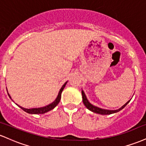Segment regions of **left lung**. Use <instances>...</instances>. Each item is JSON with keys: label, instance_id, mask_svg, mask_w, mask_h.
Segmentation results:
<instances>
[{"label": "left lung", "instance_id": "obj_1", "mask_svg": "<svg viewBox=\"0 0 146 146\" xmlns=\"http://www.w3.org/2000/svg\"><path fill=\"white\" fill-rule=\"evenodd\" d=\"M82 95L83 103H84V104L85 105V106H86L88 110H91L92 112H93V113L101 114V115H110V114H113V113H117V112L120 111V110L123 109L125 106H126L129 103V102H130V101H128L127 103H125V104L121 107V108H120L119 109H118V110H105V109H102V108H98V107H96V106H95L92 105L91 104H90V102L88 101V100H87L86 95H85L83 90H82Z\"/></svg>", "mask_w": 146, "mask_h": 146}]
</instances>
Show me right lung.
I'll return each instance as SVG.
<instances>
[{
  "mask_svg": "<svg viewBox=\"0 0 146 146\" xmlns=\"http://www.w3.org/2000/svg\"><path fill=\"white\" fill-rule=\"evenodd\" d=\"M66 83H67V82H66L62 86V87L61 88V89H60L59 93H58V97H57L56 100H55V101L53 102V103L50 104L49 105L46 106L42 107V108H31V109H27V108H23V107L20 106H18H18L20 107V108H21V109H23V110H24V111L26 112V113H29V114H43V113H46V112H48V111H49V110L53 109V108H54L55 107H56V106L58 105V104H59V102L60 101V99H61L62 92L63 89L64 88L65 86H66ZM8 95H9V98H11V97H10L9 93H8Z\"/></svg>",
  "mask_w": 146,
  "mask_h": 146,
  "instance_id": "1",
  "label": "right lung"
}]
</instances>
